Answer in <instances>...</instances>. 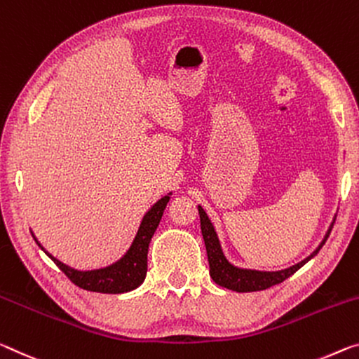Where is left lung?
I'll use <instances>...</instances> for the list:
<instances>
[{"instance_id": "left-lung-1", "label": "left lung", "mask_w": 359, "mask_h": 359, "mask_svg": "<svg viewBox=\"0 0 359 359\" xmlns=\"http://www.w3.org/2000/svg\"><path fill=\"white\" fill-rule=\"evenodd\" d=\"M198 210H200V220H201V233H203V240L204 244H206V252H208V260H209V273L212 276V280L219 284L222 287L231 289V291L236 292H254V291H264V289H269L275 284H280L284 280H287L289 276L294 275L300 266H304L306 262L310 259L315 257V255L320 252V249L323 248V244L326 243V240L331 235V230L334 226V222L329 226V230L324 236V240L321 241L320 246L316 248V251L311 255H309L305 260L299 262L297 265L289 266L286 270H280V271H259V270H246V269H238V266L231 265L229 260L225 259L224 252H222L217 233H215L212 224L208 217V214L204 212V209L201 206H198Z\"/></svg>"}]
</instances>
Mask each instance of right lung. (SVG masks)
I'll return each mask as SVG.
<instances>
[{"label":"right lung","mask_w":359,"mask_h":359,"mask_svg":"<svg viewBox=\"0 0 359 359\" xmlns=\"http://www.w3.org/2000/svg\"><path fill=\"white\" fill-rule=\"evenodd\" d=\"M170 195V193H169ZM166 195L161 200L153 204L151 209L144 215L140 222V226L137 230L133 244L128 249V252L123 255L121 259L115 264L105 266V269L99 270H75L72 266L62 264L59 259L50 255L41 244L38 243L35 236V241L39 248L46 252L54 264L65 273L73 284L78 287L86 289V291L93 292H102V294H123L129 292L133 289L139 287L145 280L147 275V254H149V244L151 241V236L155 235V230L163 217L164 208L169 203L170 196ZM33 235V233H32Z\"/></svg>","instance_id":"right-lung-1"}]
</instances>
